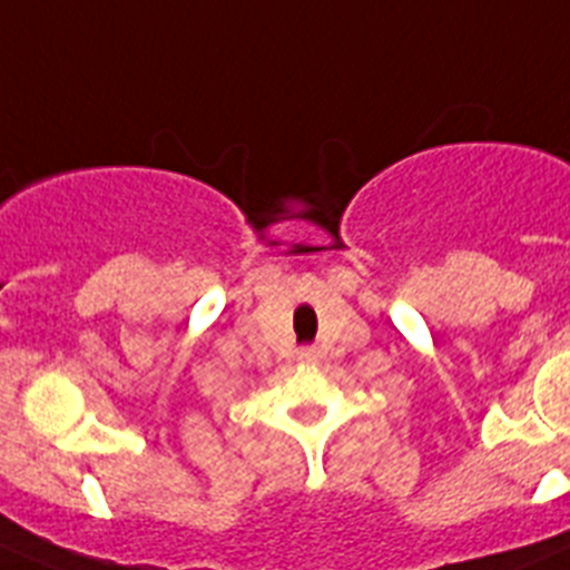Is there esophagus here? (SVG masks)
Returning <instances> with one entry per match:
<instances>
[{
    "label": "esophagus",
    "instance_id": "34e87169",
    "mask_svg": "<svg viewBox=\"0 0 570 570\" xmlns=\"http://www.w3.org/2000/svg\"><path fill=\"white\" fill-rule=\"evenodd\" d=\"M297 358L306 361V364H312V361L320 358V353H317V347H303L301 353H297Z\"/></svg>",
    "mask_w": 570,
    "mask_h": 570
}]
</instances>
